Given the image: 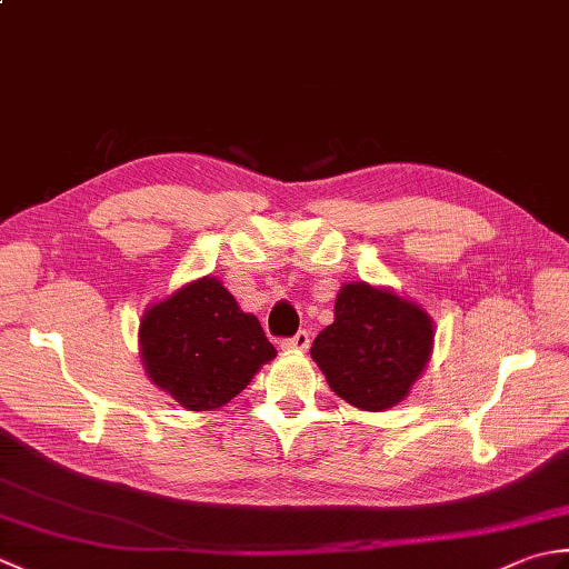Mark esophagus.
Wrapping results in <instances>:
<instances>
[{
  "instance_id": "esophagus-1",
  "label": "esophagus",
  "mask_w": 569,
  "mask_h": 569,
  "mask_svg": "<svg viewBox=\"0 0 569 569\" xmlns=\"http://www.w3.org/2000/svg\"><path fill=\"white\" fill-rule=\"evenodd\" d=\"M310 347V335L306 330H300L298 335L288 337V340L281 342V349L283 352H306V349Z\"/></svg>"
}]
</instances>
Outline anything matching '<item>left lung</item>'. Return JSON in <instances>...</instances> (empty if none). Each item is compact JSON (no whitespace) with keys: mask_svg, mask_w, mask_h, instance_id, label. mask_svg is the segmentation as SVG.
<instances>
[{"mask_svg":"<svg viewBox=\"0 0 569 569\" xmlns=\"http://www.w3.org/2000/svg\"><path fill=\"white\" fill-rule=\"evenodd\" d=\"M432 320L418 303L365 281L337 293L335 322L310 347L330 389L361 410L401 403L432 352Z\"/></svg>","mask_w":569,"mask_h":569,"instance_id":"left-lung-1","label":"left lung"}]
</instances>
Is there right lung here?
I'll list each match as a JSON object with an SVG mask.
<instances>
[{
	"label": "right lung",
	"mask_w": 569,
	"mask_h": 569,
	"mask_svg": "<svg viewBox=\"0 0 569 569\" xmlns=\"http://www.w3.org/2000/svg\"><path fill=\"white\" fill-rule=\"evenodd\" d=\"M139 347L149 379L188 410L229 403L276 357L261 322L212 276L143 312Z\"/></svg>",
	"instance_id": "obj_1"
}]
</instances>
